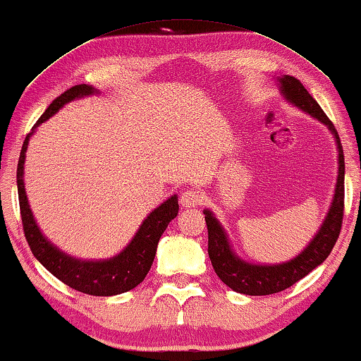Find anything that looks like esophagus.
Returning a JSON list of instances; mask_svg holds the SVG:
<instances>
[{"label": "esophagus", "instance_id": "obj_1", "mask_svg": "<svg viewBox=\"0 0 361 361\" xmlns=\"http://www.w3.org/2000/svg\"><path fill=\"white\" fill-rule=\"evenodd\" d=\"M202 202L203 195L198 190H195V188H188V190L180 195V204L184 206V208H195V206H198Z\"/></svg>", "mask_w": 361, "mask_h": 361}]
</instances>
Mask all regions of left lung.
I'll list each match as a JSON object with an SVG mask.
<instances>
[{"mask_svg":"<svg viewBox=\"0 0 361 361\" xmlns=\"http://www.w3.org/2000/svg\"><path fill=\"white\" fill-rule=\"evenodd\" d=\"M280 91L288 102L296 105L305 114L317 118L324 126H328L331 134L334 135L338 145V182L333 197V203L320 230L307 245L305 250L291 261L274 265L251 264L240 259L232 251L228 243L226 230L222 228L219 221L211 211L204 209V221L208 226V254L212 267L219 279L233 291L247 294V296H267V294L280 293L283 289L293 286L312 270L318 267L333 251L336 241L339 238L342 217H344V152H342L339 134L336 131L326 114L322 110L317 100L310 96L298 78L285 75L279 78Z\"/></svg>","mask_w":361,"mask_h":361,"instance_id":"1","label":"left lung"}]
</instances>
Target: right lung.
<instances>
[{
	"label": "right lung",
	"mask_w": 361,
	"mask_h": 361,
	"mask_svg": "<svg viewBox=\"0 0 361 361\" xmlns=\"http://www.w3.org/2000/svg\"><path fill=\"white\" fill-rule=\"evenodd\" d=\"M97 92L92 86L76 85L70 90L61 94L52 104L46 109L39 120L35 123L30 134H27L23 140L19 163H17V192H19V204H20V217L23 233L28 241V246L33 256L51 271L56 279L61 280L65 285L76 289V291L91 294V296H115L126 291H131L149 274L157 254L158 241L161 238L168 224L174 219L179 212V203H177V195L163 202L157 209H153L147 219L140 224L137 233L134 235L125 250L115 257L104 259V261H81L65 254L57 246L51 243L46 236L41 233L38 224L35 222L33 212L28 204L25 185H23V163H25V152L28 147V140L41 123L62 109L65 104L72 102L75 99L91 96Z\"/></svg>",
	"instance_id": "1"
}]
</instances>
